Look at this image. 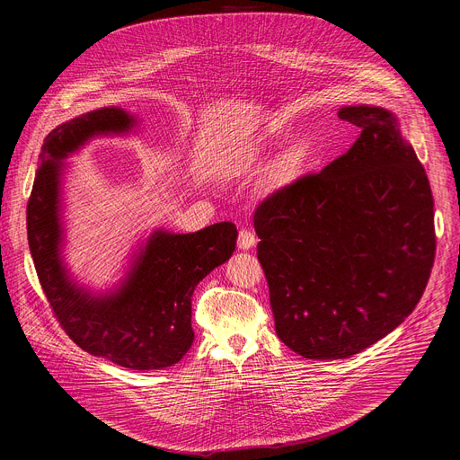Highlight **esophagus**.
Returning a JSON list of instances; mask_svg holds the SVG:
<instances>
[{"mask_svg": "<svg viewBox=\"0 0 460 460\" xmlns=\"http://www.w3.org/2000/svg\"><path fill=\"white\" fill-rule=\"evenodd\" d=\"M254 243H256V236H254L252 231L242 229V231L238 233V247H240V249H251Z\"/></svg>", "mask_w": 460, "mask_h": 460, "instance_id": "34e87169", "label": "esophagus"}]
</instances>
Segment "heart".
Masks as SVG:
<instances>
[{
    "instance_id": "b5f03b06",
    "label": "heart",
    "mask_w": 460,
    "mask_h": 460,
    "mask_svg": "<svg viewBox=\"0 0 460 460\" xmlns=\"http://www.w3.org/2000/svg\"><path fill=\"white\" fill-rule=\"evenodd\" d=\"M264 158H266V146L261 142H249L240 146L233 153V167L238 172H251L261 165ZM304 164H305V151L302 147H291L289 151H286L273 165V171H271L273 185L284 187L293 183L300 176Z\"/></svg>"
}]
</instances>
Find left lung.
<instances>
[{"label": "left lung", "instance_id": "8db88e82", "mask_svg": "<svg viewBox=\"0 0 460 460\" xmlns=\"http://www.w3.org/2000/svg\"><path fill=\"white\" fill-rule=\"evenodd\" d=\"M360 128L348 153L270 194L254 211L256 254L279 339L305 358H348L419 304L435 260L433 194L399 119L342 107Z\"/></svg>", "mask_w": 460, "mask_h": 460}]
</instances>
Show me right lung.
Here are the masks:
<instances>
[{
    "mask_svg": "<svg viewBox=\"0 0 460 460\" xmlns=\"http://www.w3.org/2000/svg\"><path fill=\"white\" fill-rule=\"evenodd\" d=\"M133 123L125 111L103 107L52 130L27 204V236L41 289L63 332L94 357L144 371L169 367L189 351L194 288L229 260L238 233L233 222L189 234L156 231L125 284L107 296H91L69 280L59 258V164L94 135L125 133Z\"/></svg>",
    "mask_w": 460,
    "mask_h": 460,
    "instance_id": "add662e5",
    "label": "right lung"
}]
</instances>
